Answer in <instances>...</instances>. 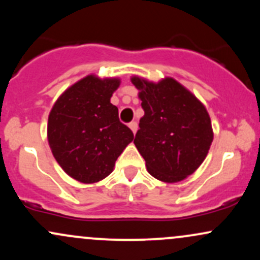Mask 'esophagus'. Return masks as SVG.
<instances>
[{
    "label": "esophagus",
    "instance_id": "1",
    "mask_svg": "<svg viewBox=\"0 0 260 260\" xmlns=\"http://www.w3.org/2000/svg\"><path fill=\"white\" fill-rule=\"evenodd\" d=\"M128 126H129L131 129H132V132L136 134L137 129H138V123H137L136 121H133V122H129V124H128Z\"/></svg>",
    "mask_w": 260,
    "mask_h": 260
}]
</instances>
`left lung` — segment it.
Returning a JSON list of instances; mask_svg holds the SVG:
<instances>
[{"label": "left lung", "mask_w": 260, "mask_h": 260, "mask_svg": "<svg viewBox=\"0 0 260 260\" xmlns=\"http://www.w3.org/2000/svg\"><path fill=\"white\" fill-rule=\"evenodd\" d=\"M144 116L134 144L153 177L178 182L192 175L207 156L213 129L207 110L172 78L157 84L134 77Z\"/></svg>", "instance_id": "obj_1"}]
</instances>
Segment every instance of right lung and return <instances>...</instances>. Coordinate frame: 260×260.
Instances as JSON below:
<instances>
[{"label": "right lung", "mask_w": 260, "mask_h": 260, "mask_svg": "<svg viewBox=\"0 0 260 260\" xmlns=\"http://www.w3.org/2000/svg\"><path fill=\"white\" fill-rule=\"evenodd\" d=\"M118 85V79L88 76L68 88L50 112L49 144L59 166L74 180L94 183L105 178L134 138L110 103Z\"/></svg>", "instance_id": "right-lung-1"}]
</instances>
